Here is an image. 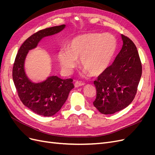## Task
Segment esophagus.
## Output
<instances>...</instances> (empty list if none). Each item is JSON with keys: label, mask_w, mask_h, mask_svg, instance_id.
<instances>
[{"label": "esophagus", "mask_w": 155, "mask_h": 155, "mask_svg": "<svg viewBox=\"0 0 155 155\" xmlns=\"http://www.w3.org/2000/svg\"><path fill=\"white\" fill-rule=\"evenodd\" d=\"M85 85V83L81 82V81H76L74 82V86L75 87H79L81 86H83Z\"/></svg>", "instance_id": "obj_1"}]
</instances>
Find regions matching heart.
Wrapping results in <instances>:
<instances>
[{
	"label": "heart",
	"instance_id": "obj_1",
	"mask_svg": "<svg viewBox=\"0 0 155 155\" xmlns=\"http://www.w3.org/2000/svg\"><path fill=\"white\" fill-rule=\"evenodd\" d=\"M117 41L110 34H87L78 36L69 42L68 48H61L58 52L61 68L65 74H70L76 67L79 58L82 74L102 73L113 58Z\"/></svg>",
	"mask_w": 155,
	"mask_h": 155
}]
</instances>
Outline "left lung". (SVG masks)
Masks as SVG:
<instances>
[{
    "mask_svg": "<svg viewBox=\"0 0 155 155\" xmlns=\"http://www.w3.org/2000/svg\"><path fill=\"white\" fill-rule=\"evenodd\" d=\"M122 48L113 63L94 82L96 98L94 106L104 114H111L133 101L142 76V64L133 42L121 34Z\"/></svg>",
    "mask_w": 155,
    "mask_h": 155,
    "instance_id": "1",
    "label": "left lung"
}]
</instances>
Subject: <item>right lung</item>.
I'll use <instances>...</instances> for the list:
<instances>
[{
    "mask_svg": "<svg viewBox=\"0 0 155 155\" xmlns=\"http://www.w3.org/2000/svg\"><path fill=\"white\" fill-rule=\"evenodd\" d=\"M65 27L66 25L48 28L28 37L18 50L13 64V79L21 101L41 116H53L61 109L74 87L73 80L51 75L44 81H33L26 72L25 61L29 51L37 48L44 37L58 34Z\"/></svg>",
    "mask_w": 155,
    "mask_h": 155,
    "instance_id": "right-lung-1",
    "label": "right lung"
}]
</instances>
